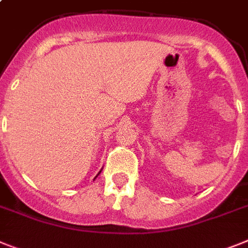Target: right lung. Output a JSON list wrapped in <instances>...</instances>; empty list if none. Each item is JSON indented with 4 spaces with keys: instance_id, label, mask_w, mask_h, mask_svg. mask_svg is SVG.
Listing matches in <instances>:
<instances>
[{
    "instance_id": "right-lung-1",
    "label": "right lung",
    "mask_w": 248,
    "mask_h": 248,
    "mask_svg": "<svg viewBox=\"0 0 248 248\" xmlns=\"http://www.w3.org/2000/svg\"><path fill=\"white\" fill-rule=\"evenodd\" d=\"M100 172H101V170H100ZM100 172H99V174H100Z\"/></svg>"
}]
</instances>
